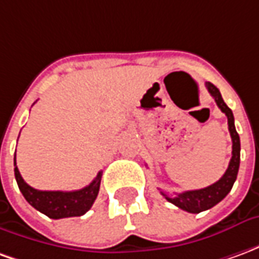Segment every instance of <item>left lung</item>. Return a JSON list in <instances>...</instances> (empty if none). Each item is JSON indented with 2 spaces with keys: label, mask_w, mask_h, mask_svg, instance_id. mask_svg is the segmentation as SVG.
Wrapping results in <instances>:
<instances>
[{
  "label": "left lung",
  "mask_w": 259,
  "mask_h": 259,
  "mask_svg": "<svg viewBox=\"0 0 259 259\" xmlns=\"http://www.w3.org/2000/svg\"><path fill=\"white\" fill-rule=\"evenodd\" d=\"M205 85L208 91H209V94L215 98L218 107L221 108V111L228 116L229 132H230L233 146H232V158H230V162H229L226 172L213 185L208 186L205 189H200V190L183 191V193L176 194L175 197H169L166 193L161 191V194L169 202H172L176 206H179L180 209L190 212V213H200V212L206 211L213 205H217L218 202H221L229 194V191L232 190L240 166V137L237 135V132H236V127H234L233 112L225 104L222 96H221V91L218 90L215 85L209 83V81H206Z\"/></svg>",
  "instance_id": "1"
}]
</instances>
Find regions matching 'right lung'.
Listing matches in <instances>:
<instances>
[{"instance_id":"right-lung-1","label":"right lung","mask_w":259,"mask_h":259,"mask_svg":"<svg viewBox=\"0 0 259 259\" xmlns=\"http://www.w3.org/2000/svg\"><path fill=\"white\" fill-rule=\"evenodd\" d=\"M14 165L15 179H16L19 190L22 191L26 201L31 206H34L37 211H40L51 219H62V218L84 215L94 204L98 191H100L102 172H98L96 179L80 190L42 191L33 189L20 176L19 169L16 166V155L14 158Z\"/></svg>"}]
</instances>
